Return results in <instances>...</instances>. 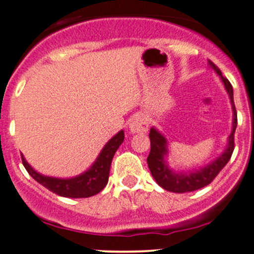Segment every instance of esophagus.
Instances as JSON below:
<instances>
[{"instance_id": "obj_1", "label": "esophagus", "mask_w": 254, "mask_h": 254, "mask_svg": "<svg viewBox=\"0 0 254 254\" xmlns=\"http://www.w3.org/2000/svg\"><path fill=\"white\" fill-rule=\"evenodd\" d=\"M148 122L142 115H135L129 122V129L131 133H143L148 131Z\"/></svg>"}]
</instances>
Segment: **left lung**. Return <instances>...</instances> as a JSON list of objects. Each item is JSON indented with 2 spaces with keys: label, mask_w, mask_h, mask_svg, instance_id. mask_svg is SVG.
I'll list each match as a JSON object with an SVG mask.
<instances>
[{
  "label": "left lung",
  "mask_w": 254,
  "mask_h": 254,
  "mask_svg": "<svg viewBox=\"0 0 254 254\" xmlns=\"http://www.w3.org/2000/svg\"><path fill=\"white\" fill-rule=\"evenodd\" d=\"M211 69L216 71V74L221 77L224 84L227 93H228L230 104L233 109V129L228 137V144L224 151L220 156L212 160L210 164L205 167L200 168L198 171L190 172V173H176L168 167L166 156L168 154L167 149V139L166 137L160 133L155 127H151L149 132L150 138V153L147 157L148 167H149L151 176L155 182L165 190L176 193H184V192H191L199 190L204 186L209 185L212 180L216 178L221 170L227 165L232 157L233 150H234V133L238 125L237 110H235L234 98H233V87L226 77L222 76V72L211 61H208Z\"/></svg>",
  "instance_id": "obj_1"
}]
</instances>
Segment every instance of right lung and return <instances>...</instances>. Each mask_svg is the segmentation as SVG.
Here are the masks:
<instances>
[{"mask_svg": "<svg viewBox=\"0 0 254 254\" xmlns=\"http://www.w3.org/2000/svg\"><path fill=\"white\" fill-rule=\"evenodd\" d=\"M124 141V131L121 130L116 136L105 144L103 150L100 151L97 160L84 173L80 176L69 178V179H61V178L45 177L38 173L28 165L24 155H21L22 164L28 174L37 180L38 183L45 186L48 190L54 192L62 197L68 198H87L94 196L100 192L109 182V174L115 153L117 151L119 145Z\"/></svg>", "mask_w": 254, "mask_h": 254, "instance_id": "1", "label": "right lung"}]
</instances>
